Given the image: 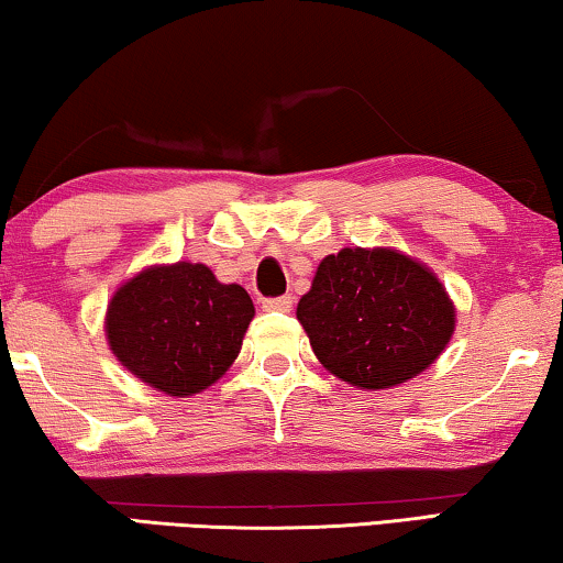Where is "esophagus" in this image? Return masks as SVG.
<instances>
[{"mask_svg":"<svg viewBox=\"0 0 563 563\" xmlns=\"http://www.w3.org/2000/svg\"><path fill=\"white\" fill-rule=\"evenodd\" d=\"M261 307L268 312H289L291 310V297L284 295V297H268L261 302Z\"/></svg>","mask_w":563,"mask_h":563,"instance_id":"1","label":"esophagus"}]
</instances>
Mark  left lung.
Returning <instances> with one entry per match:
<instances>
[{
	"mask_svg": "<svg viewBox=\"0 0 563 563\" xmlns=\"http://www.w3.org/2000/svg\"><path fill=\"white\" fill-rule=\"evenodd\" d=\"M297 320L330 374L379 391L435 364L456 330V305L418 258L389 245H353L320 261Z\"/></svg>",
	"mask_w": 563,
	"mask_h": 563,
	"instance_id": "left-lung-1",
	"label": "left lung"
}]
</instances>
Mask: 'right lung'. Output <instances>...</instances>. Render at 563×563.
I'll use <instances>...</instances> for the list:
<instances>
[{"label": "right lung", "instance_id": "obj_1", "mask_svg": "<svg viewBox=\"0 0 563 563\" xmlns=\"http://www.w3.org/2000/svg\"><path fill=\"white\" fill-rule=\"evenodd\" d=\"M253 302L241 284H222L210 266L153 264L114 289L104 335L114 358L168 397L212 387L241 353Z\"/></svg>", "mask_w": 563, "mask_h": 563}]
</instances>
